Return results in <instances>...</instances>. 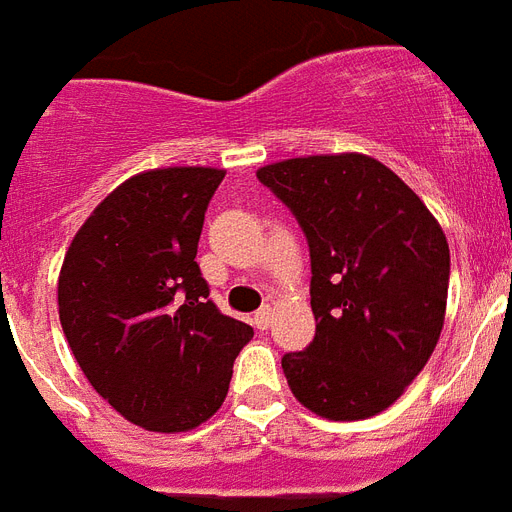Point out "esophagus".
Here are the masks:
<instances>
[{
    "instance_id": "obj_1",
    "label": "esophagus",
    "mask_w": 512,
    "mask_h": 512,
    "mask_svg": "<svg viewBox=\"0 0 512 512\" xmlns=\"http://www.w3.org/2000/svg\"><path fill=\"white\" fill-rule=\"evenodd\" d=\"M270 318H273V310H270L268 305L260 307V310H257V313L252 315V326L260 328V331H265V328L270 326Z\"/></svg>"
}]
</instances>
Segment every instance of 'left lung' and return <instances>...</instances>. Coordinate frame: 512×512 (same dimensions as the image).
I'll list each match as a JSON object with an SVG mask.
<instances>
[{
	"mask_svg": "<svg viewBox=\"0 0 512 512\" xmlns=\"http://www.w3.org/2000/svg\"><path fill=\"white\" fill-rule=\"evenodd\" d=\"M305 231L315 339L281 368L307 410L360 421L429 363L447 310L450 247L421 197L368 155H313L257 170Z\"/></svg>",
	"mask_w": 512,
	"mask_h": 512,
	"instance_id": "left-lung-1",
	"label": "left lung"
}]
</instances>
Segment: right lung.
<instances>
[{"mask_svg":"<svg viewBox=\"0 0 512 512\" xmlns=\"http://www.w3.org/2000/svg\"><path fill=\"white\" fill-rule=\"evenodd\" d=\"M218 168H157L97 205L68 247L57 305L83 376L126 421L189 431L215 415L252 326L223 315L197 265Z\"/></svg>","mask_w":512,"mask_h":512,"instance_id":"1","label":"right lung"}]
</instances>
